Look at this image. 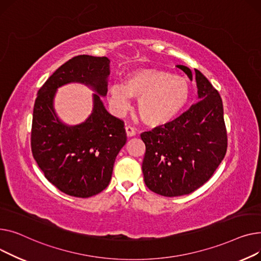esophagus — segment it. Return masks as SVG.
Returning <instances> with one entry per match:
<instances>
[{"instance_id":"obj_1","label":"esophagus","mask_w":261,"mask_h":261,"mask_svg":"<svg viewBox=\"0 0 261 261\" xmlns=\"http://www.w3.org/2000/svg\"><path fill=\"white\" fill-rule=\"evenodd\" d=\"M125 132H126V135L127 137H134L136 135V130L133 126H129V125H126L125 126Z\"/></svg>"}]
</instances>
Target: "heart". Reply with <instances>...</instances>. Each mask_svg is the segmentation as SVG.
Masks as SVG:
<instances>
[{
  "instance_id": "1",
  "label": "heart",
  "mask_w": 261,
  "mask_h": 261,
  "mask_svg": "<svg viewBox=\"0 0 261 261\" xmlns=\"http://www.w3.org/2000/svg\"><path fill=\"white\" fill-rule=\"evenodd\" d=\"M190 97V83L180 75L157 68H142L130 72L122 83L107 88V101L116 115L130 109L132 98L138 99L137 112L151 127L172 122L183 110Z\"/></svg>"
}]
</instances>
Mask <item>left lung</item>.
Segmentation results:
<instances>
[{"mask_svg":"<svg viewBox=\"0 0 261 261\" xmlns=\"http://www.w3.org/2000/svg\"><path fill=\"white\" fill-rule=\"evenodd\" d=\"M198 88V102L164 126L141 134L146 187L165 197L188 195L203 186L223 160L227 136L218 91L205 76L177 65ZM194 74L193 75L192 73Z\"/></svg>","mask_w":261,"mask_h":261,"instance_id":"left-lung-1","label":"left lung"}]
</instances>
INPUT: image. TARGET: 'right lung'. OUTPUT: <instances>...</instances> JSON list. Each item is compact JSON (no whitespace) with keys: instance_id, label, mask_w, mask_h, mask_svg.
<instances>
[{"instance_id":"right-lung-1","label":"right lung","mask_w":261,"mask_h":261,"mask_svg":"<svg viewBox=\"0 0 261 261\" xmlns=\"http://www.w3.org/2000/svg\"><path fill=\"white\" fill-rule=\"evenodd\" d=\"M110 60L81 55L60 66L39 89L34 106L32 151L45 178L69 196L88 198L110 185L114 163L126 142L124 122L105 110ZM76 82L89 86L94 107L81 125L63 124L53 109L56 89Z\"/></svg>"}]
</instances>
